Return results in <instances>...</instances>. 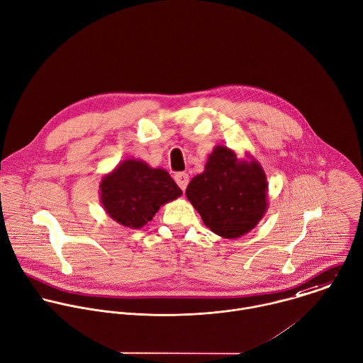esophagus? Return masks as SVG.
<instances>
[{"label": "esophagus", "instance_id": "obj_1", "mask_svg": "<svg viewBox=\"0 0 363 363\" xmlns=\"http://www.w3.org/2000/svg\"><path fill=\"white\" fill-rule=\"evenodd\" d=\"M175 182L178 184V186L185 191L186 186H188V182H189V175L185 174V172H179L175 175Z\"/></svg>", "mask_w": 363, "mask_h": 363}]
</instances>
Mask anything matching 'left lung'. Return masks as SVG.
Returning a JSON list of instances; mask_svg holds the SVG:
<instances>
[{"mask_svg": "<svg viewBox=\"0 0 363 363\" xmlns=\"http://www.w3.org/2000/svg\"><path fill=\"white\" fill-rule=\"evenodd\" d=\"M185 194L205 226L223 239L249 233L269 208V184L260 162L250 154L238 158L222 144L208 155L205 171L191 179Z\"/></svg>", "mask_w": 363, "mask_h": 363, "instance_id": "obj_1", "label": "left lung"}]
</instances>
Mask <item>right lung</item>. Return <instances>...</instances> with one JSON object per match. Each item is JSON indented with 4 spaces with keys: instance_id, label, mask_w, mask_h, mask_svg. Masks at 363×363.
Returning a JSON list of instances; mask_svg holds the SVG:
<instances>
[{
    "instance_id": "obj_1",
    "label": "right lung",
    "mask_w": 363,
    "mask_h": 363,
    "mask_svg": "<svg viewBox=\"0 0 363 363\" xmlns=\"http://www.w3.org/2000/svg\"><path fill=\"white\" fill-rule=\"evenodd\" d=\"M100 203L118 225L130 229L145 226L160 208L182 195L171 175L143 160L128 158L103 175Z\"/></svg>"
}]
</instances>
